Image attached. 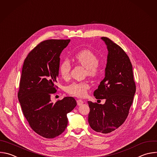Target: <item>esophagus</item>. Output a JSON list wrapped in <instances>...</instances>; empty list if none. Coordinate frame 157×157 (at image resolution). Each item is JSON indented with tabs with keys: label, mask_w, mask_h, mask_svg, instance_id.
Wrapping results in <instances>:
<instances>
[{
	"label": "esophagus",
	"mask_w": 157,
	"mask_h": 157,
	"mask_svg": "<svg viewBox=\"0 0 157 157\" xmlns=\"http://www.w3.org/2000/svg\"><path fill=\"white\" fill-rule=\"evenodd\" d=\"M77 103L78 105H81L82 103H84V101L81 99H78V100H77Z\"/></svg>",
	"instance_id": "1"
}]
</instances>
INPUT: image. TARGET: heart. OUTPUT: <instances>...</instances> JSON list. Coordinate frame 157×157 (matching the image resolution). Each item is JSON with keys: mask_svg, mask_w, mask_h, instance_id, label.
<instances>
[{"mask_svg": "<svg viewBox=\"0 0 157 157\" xmlns=\"http://www.w3.org/2000/svg\"><path fill=\"white\" fill-rule=\"evenodd\" d=\"M75 59L78 63L86 68L90 76H95L98 71V59L96 54L89 49H84L75 55ZM71 64L68 59L63 60L59 67V73L63 79H68L70 75ZM89 88L86 82H73L65 87V91L70 95L83 97Z\"/></svg>", "mask_w": 157, "mask_h": 157, "instance_id": "heart-1", "label": "heart"}]
</instances>
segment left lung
Instances as JSON below:
<instances>
[{
  "instance_id": "1",
  "label": "left lung",
  "mask_w": 157,
  "mask_h": 157,
  "mask_svg": "<svg viewBox=\"0 0 157 157\" xmlns=\"http://www.w3.org/2000/svg\"><path fill=\"white\" fill-rule=\"evenodd\" d=\"M109 51L105 78L100 82L94 95L105 99L103 105L88 101L90 112L88 122L96 132L110 133L123 124L127 118L136 92L132 66L126 52L106 37Z\"/></svg>"
}]
</instances>
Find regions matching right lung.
<instances>
[{"instance_id": "1", "label": "right lung", "mask_w": 157, "mask_h": 157, "mask_svg": "<svg viewBox=\"0 0 157 157\" xmlns=\"http://www.w3.org/2000/svg\"><path fill=\"white\" fill-rule=\"evenodd\" d=\"M70 39L41 42L25 60L18 97L23 113L32 129L45 138L60 135L67 127V113L76 106L72 97L51 102L57 91L60 56Z\"/></svg>"}]
</instances>
